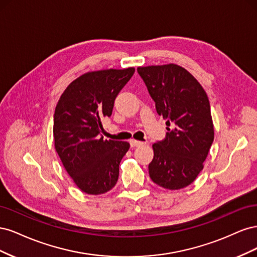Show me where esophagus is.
<instances>
[{"mask_svg":"<svg viewBox=\"0 0 257 257\" xmlns=\"http://www.w3.org/2000/svg\"><path fill=\"white\" fill-rule=\"evenodd\" d=\"M143 144H144L143 142H138V141H135V139H132V141H130V145H131L132 148L139 147V146H142Z\"/></svg>","mask_w":257,"mask_h":257,"instance_id":"obj_1","label":"esophagus"}]
</instances>
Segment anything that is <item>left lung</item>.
<instances>
[{
  "instance_id": "obj_1",
  "label": "left lung",
  "mask_w": 257,
  "mask_h": 257,
  "mask_svg": "<svg viewBox=\"0 0 257 257\" xmlns=\"http://www.w3.org/2000/svg\"><path fill=\"white\" fill-rule=\"evenodd\" d=\"M137 72L167 125L165 138L152 146L149 176L164 189H183L203 170L213 143L208 96L200 83L179 65L138 67Z\"/></svg>"
}]
</instances>
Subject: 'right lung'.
<instances>
[{
	"label": "right lung",
	"instance_id": "obj_1",
	"mask_svg": "<svg viewBox=\"0 0 257 257\" xmlns=\"http://www.w3.org/2000/svg\"><path fill=\"white\" fill-rule=\"evenodd\" d=\"M135 73L134 67L90 72L75 79L61 95L53 114L56 151L78 188L91 195L110 191L119 165L130 149L126 142L104 141L102 121Z\"/></svg>",
	"mask_w": 257,
	"mask_h": 257
}]
</instances>
